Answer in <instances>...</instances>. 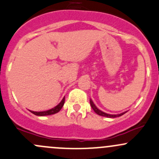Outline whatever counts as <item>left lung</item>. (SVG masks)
Instances as JSON below:
<instances>
[{
	"mask_svg": "<svg viewBox=\"0 0 159 159\" xmlns=\"http://www.w3.org/2000/svg\"><path fill=\"white\" fill-rule=\"evenodd\" d=\"M90 103H91V107H92V109L93 110V111H94L97 114L100 115V116H105V117H108V118L118 117V116H122V115H123L124 113H126V112H127V111H125L122 113H119V114H109V113H104V112L101 111V110L98 109V108L95 106V104L93 103V102L92 101V100L91 99H90Z\"/></svg>",
	"mask_w": 159,
	"mask_h": 159,
	"instance_id": "left-lung-1",
	"label": "left lung"
}]
</instances>
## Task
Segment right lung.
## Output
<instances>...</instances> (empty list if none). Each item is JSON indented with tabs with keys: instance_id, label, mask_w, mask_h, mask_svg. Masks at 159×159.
I'll list each match as a JSON object with an SVG mask.
<instances>
[{
	"instance_id": "right-lung-1",
	"label": "right lung",
	"mask_w": 159,
	"mask_h": 159,
	"mask_svg": "<svg viewBox=\"0 0 159 159\" xmlns=\"http://www.w3.org/2000/svg\"><path fill=\"white\" fill-rule=\"evenodd\" d=\"M65 103V98H63V99L61 100V101L55 107L52 108V109L48 110H45V111H39V112H36V111H32V110H30L32 113L33 114L36 115V116H49V115H52V114H55V113H58V112L60 111V110L62 108L63 105Z\"/></svg>"
}]
</instances>
